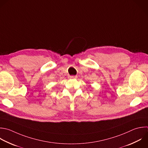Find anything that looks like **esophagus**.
Segmentation results:
<instances>
[{
    "label": "esophagus",
    "mask_w": 148,
    "mask_h": 148,
    "mask_svg": "<svg viewBox=\"0 0 148 148\" xmlns=\"http://www.w3.org/2000/svg\"><path fill=\"white\" fill-rule=\"evenodd\" d=\"M77 77V76H75V75H72V76H69V78L70 79H76Z\"/></svg>",
    "instance_id": "1"
}]
</instances>
